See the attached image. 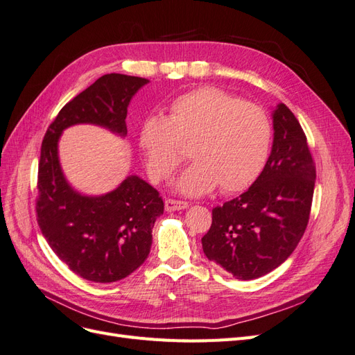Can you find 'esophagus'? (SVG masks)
<instances>
[{
	"mask_svg": "<svg viewBox=\"0 0 355 355\" xmlns=\"http://www.w3.org/2000/svg\"><path fill=\"white\" fill-rule=\"evenodd\" d=\"M164 204H166V210L167 211L184 210V209L188 207V202L187 201H178V200H171V198H167Z\"/></svg>",
	"mask_w": 355,
	"mask_h": 355,
	"instance_id": "34e87169",
	"label": "esophagus"
}]
</instances>
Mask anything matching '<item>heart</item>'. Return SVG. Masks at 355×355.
Listing matches in <instances>:
<instances>
[{
  "label": "heart",
  "instance_id": "obj_1",
  "mask_svg": "<svg viewBox=\"0 0 355 355\" xmlns=\"http://www.w3.org/2000/svg\"><path fill=\"white\" fill-rule=\"evenodd\" d=\"M272 141L268 114L216 87H201L171 102L167 116H149L139 132V148L149 178L167 179L189 144L194 159L175 179L173 189L188 197L220 187L232 194L249 188L261 175Z\"/></svg>",
  "mask_w": 355,
  "mask_h": 355
}]
</instances>
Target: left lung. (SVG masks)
<instances>
[{
	"label": "left lung",
	"mask_w": 355,
	"mask_h": 355,
	"mask_svg": "<svg viewBox=\"0 0 355 355\" xmlns=\"http://www.w3.org/2000/svg\"><path fill=\"white\" fill-rule=\"evenodd\" d=\"M274 141L252 187L211 211L204 254L237 280H254L293 253L309 220L315 166L306 136L284 103L272 111Z\"/></svg>",
	"instance_id": "left-lung-1"
}]
</instances>
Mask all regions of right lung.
Returning <instances> with one entry per match:
<instances>
[{
	"instance_id": "1",
	"label": "right lung",
	"mask_w": 355,
	"mask_h": 355,
	"mask_svg": "<svg viewBox=\"0 0 355 355\" xmlns=\"http://www.w3.org/2000/svg\"><path fill=\"white\" fill-rule=\"evenodd\" d=\"M148 83L123 73L103 75L63 106L41 145L40 230L59 259L84 280L114 283L137 270L151 250L153 228L164 202L155 188L135 175L102 196L75 191L60 167L59 139L75 124L101 125L125 137L128 103Z\"/></svg>"
}]
</instances>
